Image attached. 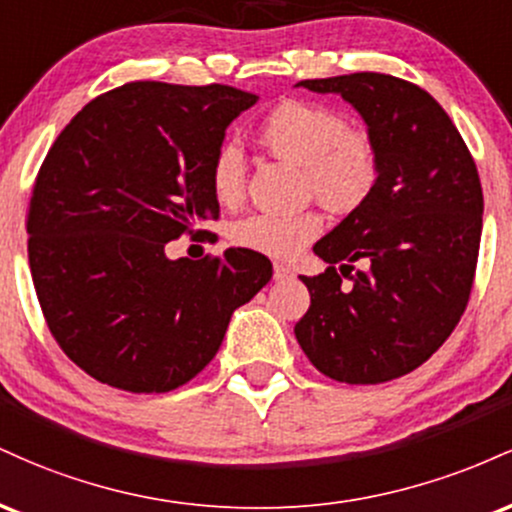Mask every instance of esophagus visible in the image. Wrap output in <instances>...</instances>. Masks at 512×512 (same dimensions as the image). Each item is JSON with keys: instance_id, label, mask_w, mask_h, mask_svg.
Segmentation results:
<instances>
[{"instance_id": "34e87169", "label": "esophagus", "mask_w": 512, "mask_h": 512, "mask_svg": "<svg viewBox=\"0 0 512 512\" xmlns=\"http://www.w3.org/2000/svg\"><path fill=\"white\" fill-rule=\"evenodd\" d=\"M291 276H293V269L289 267V264H281V262L274 264V279H276V281L291 279Z\"/></svg>"}]
</instances>
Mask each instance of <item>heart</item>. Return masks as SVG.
Listing matches in <instances>:
<instances>
[{"mask_svg": "<svg viewBox=\"0 0 512 512\" xmlns=\"http://www.w3.org/2000/svg\"><path fill=\"white\" fill-rule=\"evenodd\" d=\"M267 154L301 168V190L332 211H354L375 190L380 156L373 137L346 125L344 115L317 101L276 103L255 129ZM243 154L221 146L209 166L211 195L223 207H238L245 197ZM322 233V216L313 209L298 214H252L231 228V243L260 255L291 260Z\"/></svg>", "mask_w": 512, "mask_h": 512, "instance_id": "1", "label": "heart"}]
</instances>
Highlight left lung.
<instances>
[{
  "label": "left lung",
  "instance_id": "1",
  "mask_svg": "<svg viewBox=\"0 0 512 512\" xmlns=\"http://www.w3.org/2000/svg\"><path fill=\"white\" fill-rule=\"evenodd\" d=\"M298 86L354 105L380 175L366 202L315 243L330 267L301 276L310 308L293 332L327 378L387 383L436 354L467 308L484 214L477 166L448 113L416 84L358 72Z\"/></svg>",
  "mask_w": 512,
  "mask_h": 512
}]
</instances>
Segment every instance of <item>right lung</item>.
Returning a JSON list of instances; mask_svg holds the SVG:
<instances>
[{
	"label": "right lung",
	"mask_w": 512,
	"mask_h": 512,
	"mask_svg": "<svg viewBox=\"0 0 512 512\" xmlns=\"http://www.w3.org/2000/svg\"><path fill=\"white\" fill-rule=\"evenodd\" d=\"M257 103L233 86L132 81L93 98L50 146L28 207V264L52 337L98 383L170 392L216 356L233 310L272 279L260 252L168 260L219 219L209 166Z\"/></svg>",
	"instance_id": "1"
}]
</instances>
